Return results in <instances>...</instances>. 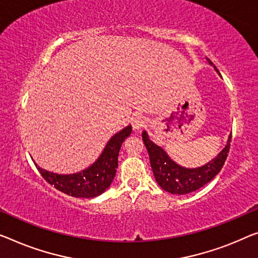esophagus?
<instances>
[{"instance_id":"34e87169","label":"esophagus","mask_w":258,"mask_h":258,"mask_svg":"<svg viewBox=\"0 0 258 258\" xmlns=\"http://www.w3.org/2000/svg\"><path fill=\"white\" fill-rule=\"evenodd\" d=\"M146 124H147V120H146L145 117L142 116H138V117H134L133 120H132V126L134 130L139 131L142 127H145Z\"/></svg>"}]
</instances>
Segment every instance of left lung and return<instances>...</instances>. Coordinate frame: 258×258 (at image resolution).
Masks as SVG:
<instances>
[{"instance_id":"8db88e82","label":"left lung","mask_w":258,"mask_h":258,"mask_svg":"<svg viewBox=\"0 0 258 258\" xmlns=\"http://www.w3.org/2000/svg\"><path fill=\"white\" fill-rule=\"evenodd\" d=\"M210 63L213 64L212 61H210ZM214 68L217 69L215 66ZM230 140H232V134L229 136L227 146L211 162L201 168L186 169L170 160V157L162 148L149 140L147 133H142V141L148 152L153 174L155 176L156 182L164 191L174 195L190 194L211 182L224 167L229 153Z\"/></svg>"}]
</instances>
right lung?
Here are the masks:
<instances>
[{
	"label": "right lung",
	"instance_id": "add662e5",
	"mask_svg": "<svg viewBox=\"0 0 258 258\" xmlns=\"http://www.w3.org/2000/svg\"><path fill=\"white\" fill-rule=\"evenodd\" d=\"M132 127L127 126L114 134L107 142L99 159L86 170L73 175H56L46 171L36 164L38 171L46 182L63 194L76 198H94L102 195L111 185L116 176L118 155L122 142L127 138Z\"/></svg>",
	"mask_w": 258,
	"mask_h": 258
}]
</instances>
